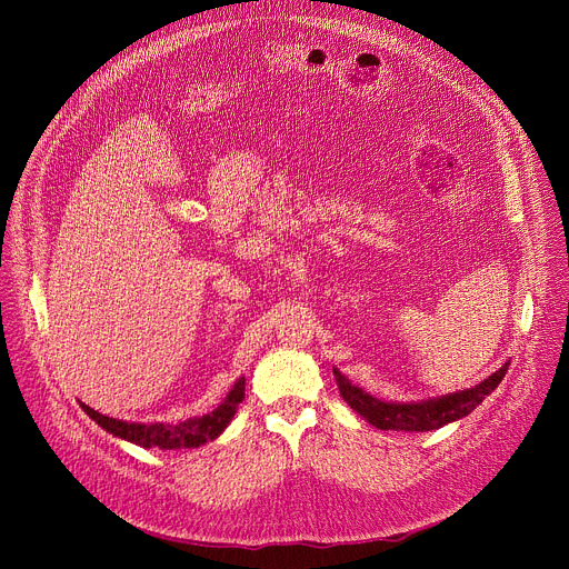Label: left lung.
<instances>
[{
  "instance_id": "1",
  "label": "left lung",
  "mask_w": 569,
  "mask_h": 569,
  "mask_svg": "<svg viewBox=\"0 0 569 569\" xmlns=\"http://www.w3.org/2000/svg\"><path fill=\"white\" fill-rule=\"evenodd\" d=\"M507 369H509V362L500 367V371H496L493 376H489L483 382L470 389L432 398V400H421V402H382L371 393L362 391L360 387L351 385L338 369L333 373H336L342 398L362 419H367V423L380 430L428 432L470 415L477 405L502 382Z\"/></svg>"
}]
</instances>
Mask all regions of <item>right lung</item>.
<instances>
[{
  "mask_svg": "<svg viewBox=\"0 0 569 569\" xmlns=\"http://www.w3.org/2000/svg\"><path fill=\"white\" fill-rule=\"evenodd\" d=\"M246 398V378H238L229 396L218 405L211 415H204L200 419H189L182 423H128L119 419H110L99 415L97 410L88 408L80 402V408L88 412L92 421H97L103 430H108L114 437H121L126 441H132L141 448H161V450H176V448H198L207 441H213L233 419L238 402Z\"/></svg>",
  "mask_w": 569,
  "mask_h": 569,
  "instance_id": "1",
  "label": "right lung"
}]
</instances>
